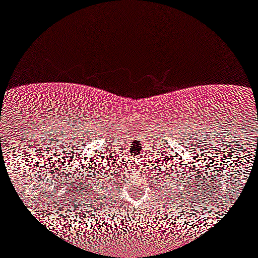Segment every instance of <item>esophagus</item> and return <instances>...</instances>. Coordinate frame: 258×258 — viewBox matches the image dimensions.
<instances>
[{
	"mask_svg": "<svg viewBox=\"0 0 258 258\" xmlns=\"http://www.w3.org/2000/svg\"><path fill=\"white\" fill-rule=\"evenodd\" d=\"M134 168H136V166H134Z\"/></svg>",
	"mask_w": 258,
	"mask_h": 258,
	"instance_id": "obj_1",
	"label": "esophagus"
}]
</instances>
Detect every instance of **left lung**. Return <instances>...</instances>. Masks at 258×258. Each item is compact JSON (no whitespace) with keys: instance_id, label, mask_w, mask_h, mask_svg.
<instances>
[{"instance_id":"left-lung-1","label":"left lung","mask_w":258,"mask_h":258,"mask_svg":"<svg viewBox=\"0 0 258 258\" xmlns=\"http://www.w3.org/2000/svg\"><path fill=\"white\" fill-rule=\"evenodd\" d=\"M166 174H168V173H166ZM170 175H172V172H170ZM173 175H174V177H173V178H175V176H177V174H175V170H174V174H173ZM181 178H182V180L180 179ZM168 179H170V178H168ZM172 181H175V184H178V183H177V181H178L179 183L183 184V186H184V183H186V182H183V181H186V174L182 175V177H179V178L177 177V180H173L172 178ZM188 181H190V179H188V177H187V182H188Z\"/></svg>"}]
</instances>
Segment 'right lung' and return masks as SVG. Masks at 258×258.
Returning <instances> with one entry per match:
<instances>
[{
  "mask_svg": "<svg viewBox=\"0 0 258 258\" xmlns=\"http://www.w3.org/2000/svg\"><path fill=\"white\" fill-rule=\"evenodd\" d=\"M111 172H113V170H111V166H99V168H94V169H92V173H90V178H88L89 181H85V184L88 186V188L92 187V191L90 192H94L97 194V188L99 187V186H103V184H107L109 183V181H111V178H112L113 175Z\"/></svg>",
  "mask_w": 258,
  "mask_h": 258,
  "instance_id": "add662e5",
  "label": "right lung"
}]
</instances>
